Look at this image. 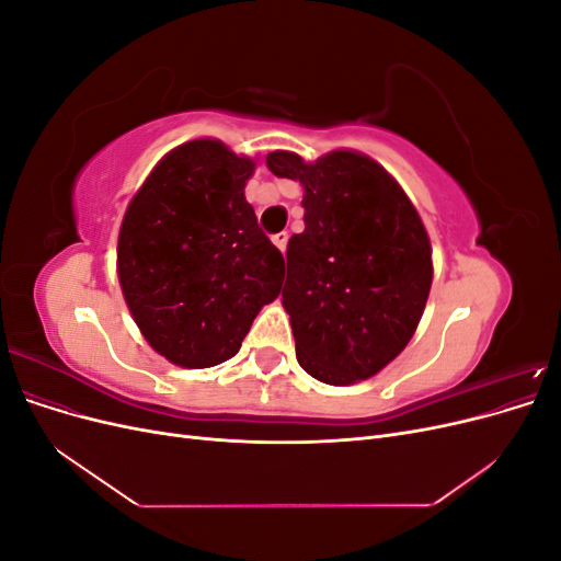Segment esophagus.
I'll return each mask as SVG.
<instances>
[{
    "instance_id": "obj_1",
    "label": "esophagus",
    "mask_w": 561,
    "mask_h": 561,
    "mask_svg": "<svg viewBox=\"0 0 561 561\" xmlns=\"http://www.w3.org/2000/svg\"><path fill=\"white\" fill-rule=\"evenodd\" d=\"M287 239H290V233H287V231H278V233L271 236V241H274V245H276L280 252H285Z\"/></svg>"
}]
</instances>
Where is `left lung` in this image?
Returning a JSON list of instances; mask_svg holds the SVG:
<instances>
[{"mask_svg": "<svg viewBox=\"0 0 561 561\" xmlns=\"http://www.w3.org/2000/svg\"><path fill=\"white\" fill-rule=\"evenodd\" d=\"M268 171L304 184V231L287 243L283 307L297 360L318 381L369 379L410 342L431 293V241L379 163L332 151L304 163L271 151Z\"/></svg>", "mask_w": 561, "mask_h": 561, "instance_id": "obj_1", "label": "left lung"}]
</instances>
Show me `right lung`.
<instances>
[{
  "label": "right lung",
  "mask_w": 561,
  "mask_h": 561,
  "mask_svg": "<svg viewBox=\"0 0 561 561\" xmlns=\"http://www.w3.org/2000/svg\"><path fill=\"white\" fill-rule=\"evenodd\" d=\"M254 163L217 140L163 157L126 210L118 280L151 348L203 369L239 353L285 262L245 201Z\"/></svg>",
  "instance_id": "obj_1"
}]
</instances>
